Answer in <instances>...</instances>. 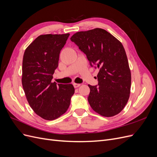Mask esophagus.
<instances>
[{"label":"esophagus","instance_id":"esophagus-1","mask_svg":"<svg viewBox=\"0 0 157 157\" xmlns=\"http://www.w3.org/2000/svg\"><path fill=\"white\" fill-rule=\"evenodd\" d=\"M73 86L75 88H78L80 86V84H78V83H73Z\"/></svg>","mask_w":157,"mask_h":157}]
</instances>
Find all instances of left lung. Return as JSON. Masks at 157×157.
<instances>
[{
    "instance_id": "8db88e82",
    "label": "left lung",
    "mask_w": 157,
    "mask_h": 157,
    "mask_svg": "<svg viewBox=\"0 0 157 157\" xmlns=\"http://www.w3.org/2000/svg\"><path fill=\"white\" fill-rule=\"evenodd\" d=\"M71 40L86 55L90 65L99 69L98 86L88 84L90 105L103 117L117 115L126 105L131 88V72L124 46L100 28L76 33Z\"/></svg>"
}]
</instances>
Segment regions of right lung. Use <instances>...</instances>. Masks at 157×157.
<instances>
[{"label": "right lung", "instance_id": "add662e5", "mask_svg": "<svg viewBox=\"0 0 157 157\" xmlns=\"http://www.w3.org/2000/svg\"><path fill=\"white\" fill-rule=\"evenodd\" d=\"M69 36V33L41 35L28 46L23 54V88L33 111L44 120H55L63 115L75 93L73 84L52 82L60 51Z\"/></svg>", "mask_w": 157, "mask_h": 157}]
</instances>
